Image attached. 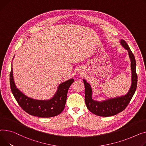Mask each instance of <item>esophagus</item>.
<instances>
[{
  "label": "esophagus",
  "mask_w": 146,
  "mask_h": 146,
  "mask_svg": "<svg viewBox=\"0 0 146 146\" xmlns=\"http://www.w3.org/2000/svg\"><path fill=\"white\" fill-rule=\"evenodd\" d=\"M78 72H79L80 74H82V71H81V70H80V71H78Z\"/></svg>",
  "instance_id": "1"
}]
</instances>
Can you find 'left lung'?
<instances>
[{
  "label": "left lung",
  "instance_id": "8db88e82",
  "mask_svg": "<svg viewBox=\"0 0 146 146\" xmlns=\"http://www.w3.org/2000/svg\"><path fill=\"white\" fill-rule=\"evenodd\" d=\"M120 44L128 51L131 61V85L125 95L109 98L101 101L94 100L92 98V91L91 85L85 79V102L87 108L93 114L101 117H110L116 115L123 111L129 104L135 93L137 85V75L136 74V62L135 57L126 42L120 40Z\"/></svg>",
  "mask_w": 146,
  "mask_h": 146
}]
</instances>
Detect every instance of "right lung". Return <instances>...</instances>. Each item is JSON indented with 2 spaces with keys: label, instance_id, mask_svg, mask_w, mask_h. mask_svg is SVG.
<instances>
[{
  "label": "right lung",
  "instance_id": "obj_1",
  "mask_svg": "<svg viewBox=\"0 0 146 146\" xmlns=\"http://www.w3.org/2000/svg\"><path fill=\"white\" fill-rule=\"evenodd\" d=\"M74 80L71 78L59 85L55 95L49 100H39L27 96L16 87L13 75V68L10 74V85L13 95L21 107L29 114L42 118L58 115L64 110L68 91Z\"/></svg>",
  "mask_w": 146,
  "mask_h": 146
}]
</instances>
